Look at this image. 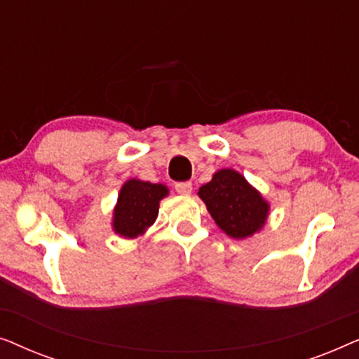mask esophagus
Wrapping results in <instances>:
<instances>
[{
  "label": "esophagus",
  "mask_w": 359,
  "mask_h": 359,
  "mask_svg": "<svg viewBox=\"0 0 359 359\" xmlns=\"http://www.w3.org/2000/svg\"><path fill=\"white\" fill-rule=\"evenodd\" d=\"M175 189L178 194H189L193 191V184L189 181H183V183H176Z\"/></svg>",
  "instance_id": "obj_1"
}]
</instances>
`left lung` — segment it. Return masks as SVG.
<instances>
[{
	"mask_svg": "<svg viewBox=\"0 0 359 359\" xmlns=\"http://www.w3.org/2000/svg\"><path fill=\"white\" fill-rule=\"evenodd\" d=\"M199 198L215 224L233 238H247L264 225L269 205L257 189L233 170H219L199 188Z\"/></svg>",
	"mask_w": 359,
	"mask_h": 359,
	"instance_id": "8db88e82",
	"label": "left lung"
}]
</instances>
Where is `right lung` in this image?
Segmentation results:
<instances>
[{
    "label": "right lung",
    "instance_id": "add662e5",
    "mask_svg": "<svg viewBox=\"0 0 359 359\" xmlns=\"http://www.w3.org/2000/svg\"><path fill=\"white\" fill-rule=\"evenodd\" d=\"M168 194L163 184L129 180L122 186L114 209V230L121 237H139L150 227L158 215L160 199Z\"/></svg>",
    "mask_w": 359,
    "mask_h": 359
}]
</instances>
